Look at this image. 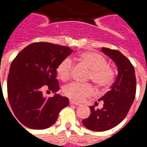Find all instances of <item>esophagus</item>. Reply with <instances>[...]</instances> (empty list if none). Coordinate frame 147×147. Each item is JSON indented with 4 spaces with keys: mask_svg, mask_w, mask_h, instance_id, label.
I'll use <instances>...</instances> for the list:
<instances>
[{
    "mask_svg": "<svg viewBox=\"0 0 147 147\" xmlns=\"http://www.w3.org/2000/svg\"><path fill=\"white\" fill-rule=\"evenodd\" d=\"M70 104L71 105H80V103L79 102H75V101H72V100H70Z\"/></svg>",
    "mask_w": 147,
    "mask_h": 147,
    "instance_id": "obj_1",
    "label": "esophagus"
}]
</instances>
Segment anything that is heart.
<instances>
[{"label":"heart","instance_id":"heart-1","mask_svg":"<svg viewBox=\"0 0 147 147\" xmlns=\"http://www.w3.org/2000/svg\"><path fill=\"white\" fill-rule=\"evenodd\" d=\"M80 62L90 69L87 80L92 82L102 90L108 89L115 80V71L108 65L105 58L94 51L83 52L79 55ZM73 68V61L69 57L63 59L57 67V73L63 81L70 79ZM64 94L69 98L76 102H81L94 94V88L89 83H71L64 86Z\"/></svg>","mask_w":147,"mask_h":147}]
</instances>
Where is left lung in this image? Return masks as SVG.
Segmentation results:
<instances>
[{
  "mask_svg": "<svg viewBox=\"0 0 147 147\" xmlns=\"http://www.w3.org/2000/svg\"><path fill=\"white\" fill-rule=\"evenodd\" d=\"M102 50L116 63L118 75L110 90L98 100L104 102L103 108L90 106L91 114L82 120L86 128L94 131H104L118 125L129 112L136 93V73L129 60L118 50L104 47Z\"/></svg>",
  "mask_w": 147,
  "mask_h": 147,
  "instance_id": "8db88e82",
  "label": "left lung"
}]
</instances>
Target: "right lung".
<instances>
[{"mask_svg": "<svg viewBox=\"0 0 147 147\" xmlns=\"http://www.w3.org/2000/svg\"><path fill=\"white\" fill-rule=\"evenodd\" d=\"M72 51L64 45L34 42L12 61L7 81L8 98L15 116L24 126L37 130L48 128L56 122L60 111L68 105L66 97L56 94L46 98L42 92L56 93L60 90L56 79L57 67Z\"/></svg>", "mask_w": 147, "mask_h": 147, "instance_id": "1", "label": "right lung"}]
</instances>
